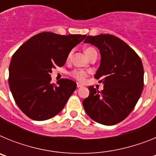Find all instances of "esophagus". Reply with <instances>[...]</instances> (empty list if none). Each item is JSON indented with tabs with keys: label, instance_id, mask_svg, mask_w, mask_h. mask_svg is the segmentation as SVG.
Returning <instances> with one entry per match:
<instances>
[{
	"label": "esophagus",
	"instance_id": "34e87169",
	"mask_svg": "<svg viewBox=\"0 0 156 156\" xmlns=\"http://www.w3.org/2000/svg\"><path fill=\"white\" fill-rule=\"evenodd\" d=\"M83 85H81L80 83H77V88H80V87H82Z\"/></svg>",
	"mask_w": 156,
	"mask_h": 156
}]
</instances>
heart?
I'll use <instances>...</instances> for the list:
<instances>
[{
  "label": "heart",
  "instance_id": "obj_1",
  "mask_svg": "<svg viewBox=\"0 0 156 156\" xmlns=\"http://www.w3.org/2000/svg\"><path fill=\"white\" fill-rule=\"evenodd\" d=\"M94 51L95 49L94 48L88 47V48H87L86 49H85L84 52L85 54H86V55L88 56L90 53H91V52ZM72 53H73V51H70L69 53L68 59L70 58V57H71L72 55ZM71 75L72 76H73L76 80H77L83 81L85 79H86L87 76V72L84 71V70H81V69L74 70V71H73L71 73Z\"/></svg>",
  "mask_w": 156,
  "mask_h": 156
}]
</instances>
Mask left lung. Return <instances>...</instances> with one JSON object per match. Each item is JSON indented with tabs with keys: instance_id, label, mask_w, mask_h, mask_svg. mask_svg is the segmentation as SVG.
I'll list each match as a JSON object with an SVG mask.
<instances>
[{
	"instance_id": "8db88e82",
	"label": "left lung",
	"mask_w": 156,
	"mask_h": 156,
	"mask_svg": "<svg viewBox=\"0 0 156 156\" xmlns=\"http://www.w3.org/2000/svg\"><path fill=\"white\" fill-rule=\"evenodd\" d=\"M84 42L100 51V66L94 77L104 83V89L99 91L89 87L90 94L83 101V105L95 122L115 125L128 116L142 93V62L129 45L111 34L87 36Z\"/></svg>"
}]
</instances>
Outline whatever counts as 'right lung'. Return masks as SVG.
Instances as JSON below:
<instances>
[{"label": "right lung", "instance_id": "obj_1", "mask_svg": "<svg viewBox=\"0 0 156 156\" xmlns=\"http://www.w3.org/2000/svg\"><path fill=\"white\" fill-rule=\"evenodd\" d=\"M86 35L43 32L32 37L12 55L8 83L14 100L26 115L37 121L51 119L62 110L76 83L62 79L51 83V73L66 63L70 51Z\"/></svg>", "mask_w": 156, "mask_h": 156}]
</instances>
